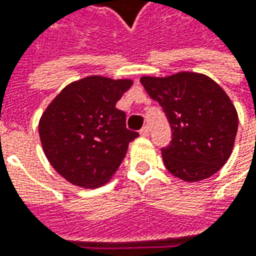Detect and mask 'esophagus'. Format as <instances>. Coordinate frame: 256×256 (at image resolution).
Instances as JSON below:
<instances>
[{
  "label": "esophagus",
  "instance_id": "34e87169",
  "mask_svg": "<svg viewBox=\"0 0 256 256\" xmlns=\"http://www.w3.org/2000/svg\"><path fill=\"white\" fill-rule=\"evenodd\" d=\"M140 135H141V136H148V135H150V128H148V126L145 125L144 128H141V131H140Z\"/></svg>",
  "mask_w": 256,
  "mask_h": 256
}]
</instances>
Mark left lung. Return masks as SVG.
<instances>
[{
  "mask_svg": "<svg viewBox=\"0 0 256 256\" xmlns=\"http://www.w3.org/2000/svg\"><path fill=\"white\" fill-rule=\"evenodd\" d=\"M148 95L162 106L171 125V144L162 148L165 168L185 182L218 172L234 150L238 112L214 80L198 72L142 76Z\"/></svg>",
  "mask_w": 256,
  "mask_h": 256,
  "instance_id": "1",
  "label": "left lung"
}]
</instances>
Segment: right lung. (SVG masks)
Instances as JSON below:
<instances>
[{
  "label": "right lung",
  "mask_w": 256,
  "mask_h": 256,
  "mask_svg": "<svg viewBox=\"0 0 256 256\" xmlns=\"http://www.w3.org/2000/svg\"><path fill=\"white\" fill-rule=\"evenodd\" d=\"M132 80L91 75L66 85L42 114L38 131L45 156L72 185L98 188L120 168L138 132L115 108Z\"/></svg>",
  "instance_id": "right-lung-1"
}]
</instances>
